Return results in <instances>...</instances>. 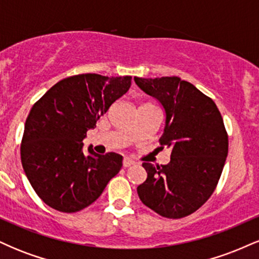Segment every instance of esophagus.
Instances as JSON below:
<instances>
[{
  "instance_id": "34e87169",
  "label": "esophagus",
  "mask_w": 259,
  "mask_h": 259,
  "mask_svg": "<svg viewBox=\"0 0 259 259\" xmlns=\"http://www.w3.org/2000/svg\"><path fill=\"white\" fill-rule=\"evenodd\" d=\"M134 163H135V160L130 158V157H124L123 159V167H130V165H133Z\"/></svg>"
}]
</instances>
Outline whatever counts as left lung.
<instances>
[{"instance_id": "1", "label": "left lung", "mask_w": 259, "mask_h": 259, "mask_svg": "<svg viewBox=\"0 0 259 259\" xmlns=\"http://www.w3.org/2000/svg\"><path fill=\"white\" fill-rule=\"evenodd\" d=\"M134 80L164 109L159 141L171 148L168 164L142 163L147 179L138 195L159 215L184 218L210 197L222 175L229 146L222 114L212 99L178 76Z\"/></svg>"}]
</instances>
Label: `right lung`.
<instances>
[{
	"mask_svg": "<svg viewBox=\"0 0 259 259\" xmlns=\"http://www.w3.org/2000/svg\"><path fill=\"white\" fill-rule=\"evenodd\" d=\"M132 76L80 74L53 85L32 106L24 126L20 157L38 197L59 212L90 206L119 173L123 157L82 151L86 132L126 94Z\"/></svg>",
	"mask_w": 259,
	"mask_h": 259,
	"instance_id": "add662e5",
	"label": "right lung"
}]
</instances>
